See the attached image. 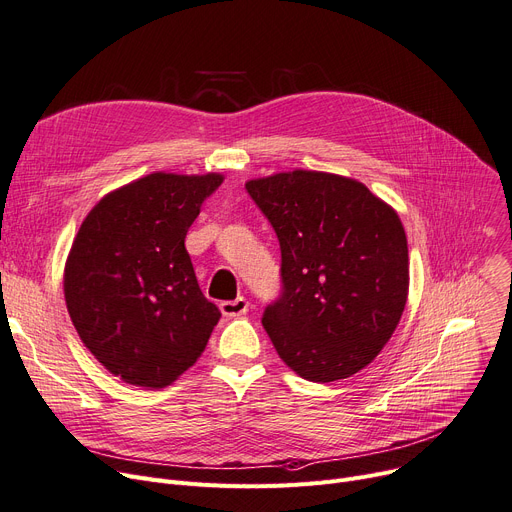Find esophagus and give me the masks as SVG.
<instances>
[{"mask_svg":"<svg viewBox=\"0 0 512 512\" xmlns=\"http://www.w3.org/2000/svg\"><path fill=\"white\" fill-rule=\"evenodd\" d=\"M220 311L226 317H242V315H247V311H249V301L245 297H238L234 301H224L220 305Z\"/></svg>","mask_w":512,"mask_h":512,"instance_id":"34e87169","label":"esophagus"}]
</instances>
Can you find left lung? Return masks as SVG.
<instances>
[{"instance_id":"obj_1","label":"left lung","mask_w":512,"mask_h":512,"mask_svg":"<svg viewBox=\"0 0 512 512\" xmlns=\"http://www.w3.org/2000/svg\"><path fill=\"white\" fill-rule=\"evenodd\" d=\"M247 193L280 242L282 290L261 317L280 359L319 384L361 371L407 305L398 213L353 178L311 170L249 180Z\"/></svg>"}]
</instances>
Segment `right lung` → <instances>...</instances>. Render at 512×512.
<instances>
[{
    "label": "right lung",
    "mask_w": 512,
    "mask_h": 512,
    "mask_svg": "<svg viewBox=\"0 0 512 512\" xmlns=\"http://www.w3.org/2000/svg\"><path fill=\"white\" fill-rule=\"evenodd\" d=\"M222 174L155 172L105 195L64 270L72 324L120 380L170 386L195 365L222 317L199 288L184 238Z\"/></svg>",
    "instance_id": "obj_1"
}]
</instances>
